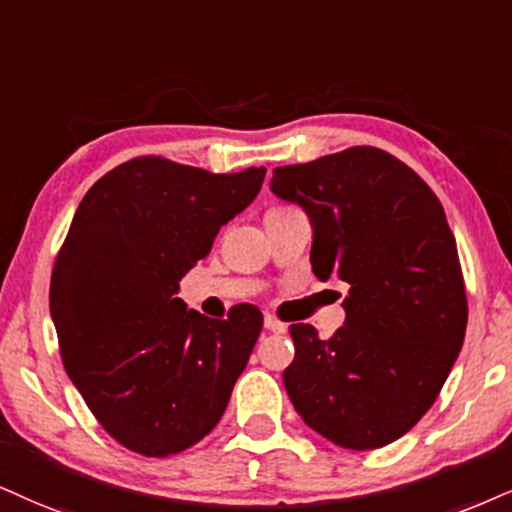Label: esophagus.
Listing matches in <instances>:
<instances>
[{
    "label": "esophagus",
    "instance_id": "34e87169",
    "mask_svg": "<svg viewBox=\"0 0 512 512\" xmlns=\"http://www.w3.org/2000/svg\"><path fill=\"white\" fill-rule=\"evenodd\" d=\"M263 325H266V330L277 332V334H282V332L287 330V325L280 323V320H277L275 315H266V320H263Z\"/></svg>",
    "mask_w": 512,
    "mask_h": 512
}]
</instances>
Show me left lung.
Returning <instances> with one entry per match:
<instances>
[{
	"label": "left lung",
	"mask_w": 512,
	"mask_h": 512,
	"mask_svg": "<svg viewBox=\"0 0 512 512\" xmlns=\"http://www.w3.org/2000/svg\"><path fill=\"white\" fill-rule=\"evenodd\" d=\"M270 192L311 220L315 277L351 287L332 339L289 327V399L337 446H387L430 410L463 349L468 301L444 208L406 163L375 147L275 168Z\"/></svg>",
	"instance_id": "left-lung-1"
}]
</instances>
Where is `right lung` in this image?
Listing matches in <instances>:
<instances>
[{
  "mask_svg": "<svg viewBox=\"0 0 512 512\" xmlns=\"http://www.w3.org/2000/svg\"><path fill=\"white\" fill-rule=\"evenodd\" d=\"M266 168L216 175L142 156L92 185L49 287L63 368L125 449L163 458L218 425L261 334L256 306L206 318L175 296Z\"/></svg>",
  "mask_w": 512,
  "mask_h": 512,
  "instance_id": "obj_1",
  "label": "right lung"
}]
</instances>
